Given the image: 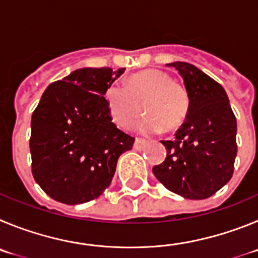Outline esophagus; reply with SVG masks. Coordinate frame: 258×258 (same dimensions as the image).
<instances>
[{"mask_svg":"<svg viewBox=\"0 0 258 258\" xmlns=\"http://www.w3.org/2000/svg\"><path fill=\"white\" fill-rule=\"evenodd\" d=\"M146 144H148V143H146L144 139L136 138V140H135V144H134V149L135 150H144V149H145Z\"/></svg>","mask_w":258,"mask_h":258,"instance_id":"34e87169","label":"esophagus"}]
</instances>
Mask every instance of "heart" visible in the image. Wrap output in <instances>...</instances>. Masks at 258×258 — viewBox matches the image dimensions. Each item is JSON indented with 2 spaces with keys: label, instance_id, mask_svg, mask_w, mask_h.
Masks as SVG:
<instances>
[{
  "label": "heart",
  "instance_id": "obj_1",
  "mask_svg": "<svg viewBox=\"0 0 258 258\" xmlns=\"http://www.w3.org/2000/svg\"><path fill=\"white\" fill-rule=\"evenodd\" d=\"M110 117L122 128H131L143 112L139 131L144 135L175 131L186 119L189 94L180 83L161 71H146L128 78L124 85L113 83L105 92Z\"/></svg>",
  "mask_w": 258,
  "mask_h": 258
}]
</instances>
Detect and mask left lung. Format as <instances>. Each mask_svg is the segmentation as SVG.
<instances>
[{
	"mask_svg": "<svg viewBox=\"0 0 258 258\" xmlns=\"http://www.w3.org/2000/svg\"><path fill=\"white\" fill-rule=\"evenodd\" d=\"M184 80L189 112L172 140L164 141L167 157L153 173L169 191L186 199H206L230 181L236 157V119L220 83L184 61L167 64Z\"/></svg>",
	"mask_w": 258,
	"mask_h": 258,
	"instance_id": "left-lung-1",
	"label": "left lung"
}]
</instances>
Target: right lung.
Instances as JSON below:
<instances>
[{
    "label": "right lung",
    "mask_w": 258,
    "mask_h": 258,
    "mask_svg": "<svg viewBox=\"0 0 258 258\" xmlns=\"http://www.w3.org/2000/svg\"><path fill=\"white\" fill-rule=\"evenodd\" d=\"M124 68H81L51 83L32 114V173L55 201L81 204L110 185L135 139L112 122L108 87Z\"/></svg>",
    "instance_id": "1"
}]
</instances>
